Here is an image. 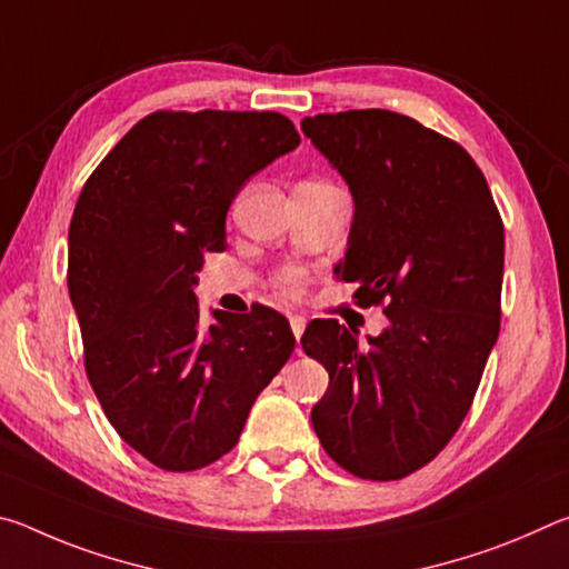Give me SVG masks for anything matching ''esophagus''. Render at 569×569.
<instances>
[{
    "label": "esophagus",
    "mask_w": 569,
    "mask_h": 569,
    "mask_svg": "<svg viewBox=\"0 0 569 569\" xmlns=\"http://www.w3.org/2000/svg\"><path fill=\"white\" fill-rule=\"evenodd\" d=\"M306 316H291V331L296 336V341H301V336L306 331Z\"/></svg>",
    "instance_id": "34e87169"
}]
</instances>
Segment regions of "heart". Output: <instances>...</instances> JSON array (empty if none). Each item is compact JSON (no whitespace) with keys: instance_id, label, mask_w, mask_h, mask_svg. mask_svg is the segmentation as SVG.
Segmentation results:
<instances>
[{"instance_id":"1","label":"heart","mask_w":569,"mask_h":569,"mask_svg":"<svg viewBox=\"0 0 569 569\" xmlns=\"http://www.w3.org/2000/svg\"><path fill=\"white\" fill-rule=\"evenodd\" d=\"M278 288H281V291H283L286 296H296V293H301V288H303V276L298 273V271H288V273H283L281 278H278Z\"/></svg>"}]
</instances>
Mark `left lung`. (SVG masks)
<instances>
[{"label":"left lung","mask_w":569,"mask_h":569,"mask_svg":"<svg viewBox=\"0 0 569 569\" xmlns=\"http://www.w3.org/2000/svg\"><path fill=\"white\" fill-rule=\"evenodd\" d=\"M301 130L353 196L336 276L389 319L369 346L333 319L308 323L303 351L329 371L313 429L353 477L401 479L449 445L475 401L502 316V218L469 152L407 114H316Z\"/></svg>","instance_id":"obj_1"}]
</instances>
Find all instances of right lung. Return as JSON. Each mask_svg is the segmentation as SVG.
Instances as JSON below:
<instances>
[{
  "mask_svg": "<svg viewBox=\"0 0 569 569\" xmlns=\"http://www.w3.org/2000/svg\"><path fill=\"white\" fill-rule=\"evenodd\" d=\"M281 112H172L142 118L77 198L67 288L84 371L122 441L166 471L213 465L293 353L273 308L213 311L192 286L206 253L226 250L240 188L298 148Z\"/></svg>",
  "mask_w": 569,
  "mask_h": 569,
  "instance_id": "obj_1",
  "label": "right lung"
}]
</instances>
